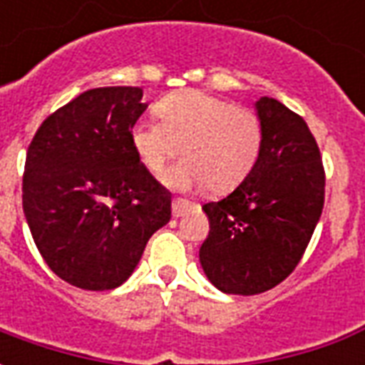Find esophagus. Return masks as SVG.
<instances>
[{"label": "esophagus", "instance_id": "esophagus-1", "mask_svg": "<svg viewBox=\"0 0 365 365\" xmlns=\"http://www.w3.org/2000/svg\"><path fill=\"white\" fill-rule=\"evenodd\" d=\"M190 209L191 203L190 201H185V199H174V201H172V215H174L175 219H178V217H183Z\"/></svg>", "mask_w": 365, "mask_h": 365}]
</instances>
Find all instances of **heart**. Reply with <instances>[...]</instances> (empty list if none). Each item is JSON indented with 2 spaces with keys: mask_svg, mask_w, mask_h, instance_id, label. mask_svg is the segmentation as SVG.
Wrapping results in <instances>:
<instances>
[{
  "mask_svg": "<svg viewBox=\"0 0 365 365\" xmlns=\"http://www.w3.org/2000/svg\"><path fill=\"white\" fill-rule=\"evenodd\" d=\"M160 123L138 120L130 144L143 166L160 175L182 154L168 183L190 190L207 185L227 193L245 182L260 158L264 127L250 109L197 90L170 93L156 103Z\"/></svg>",
  "mask_w": 365,
  "mask_h": 365,
  "instance_id": "obj_1",
  "label": "heart"
}]
</instances>
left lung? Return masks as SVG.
Masks as SVG:
<instances>
[{"mask_svg": "<svg viewBox=\"0 0 365 365\" xmlns=\"http://www.w3.org/2000/svg\"><path fill=\"white\" fill-rule=\"evenodd\" d=\"M260 158L221 201L203 205L209 237L201 268L217 289L256 295L282 283L303 258L324 205L321 150L301 115L272 97L256 101Z\"/></svg>", "mask_w": 365, "mask_h": 365, "instance_id": "obj_1", "label": "left lung"}]
</instances>
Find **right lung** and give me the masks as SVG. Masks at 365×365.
<instances>
[{
  "instance_id": "add662e5",
  "label": "right lung",
  "mask_w": 365,
  "mask_h": 365,
  "mask_svg": "<svg viewBox=\"0 0 365 365\" xmlns=\"http://www.w3.org/2000/svg\"><path fill=\"white\" fill-rule=\"evenodd\" d=\"M148 105L130 86L80 93L43 120L29 144L23 211L46 266L88 291L119 287L172 197L140 164L130 128Z\"/></svg>"
}]
</instances>
